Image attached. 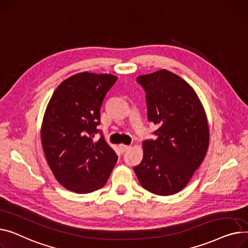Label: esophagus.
<instances>
[{
	"label": "esophagus",
	"mask_w": 248,
	"mask_h": 248,
	"mask_svg": "<svg viewBox=\"0 0 248 248\" xmlns=\"http://www.w3.org/2000/svg\"><path fill=\"white\" fill-rule=\"evenodd\" d=\"M119 148H120V151H121L122 153H124V152H126L127 150H129V149L131 148V146H129V145H125V144H120V145H119Z\"/></svg>",
	"instance_id": "34e87169"
}]
</instances>
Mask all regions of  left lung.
Masks as SVG:
<instances>
[{"label":"left lung","mask_w":248,"mask_h":248,"mask_svg":"<svg viewBox=\"0 0 248 248\" xmlns=\"http://www.w3.org/2000/svg\"><path fill=\"white\" fill-rule=\"evenodd\" d=\"M146 92L148 120L158 125L155 140L143 141L134 172L153 194H175L187 185L209 145L207 116L192 87L168 70L137 77Z\"/></svg>","instance_id":"8db88e82"}]
</instances>
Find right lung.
I'll list each match as a JSON object with an SVG mask.
<instances>
[{"instance_id": "1", "label": "right lung", "mask_w": 248, "mask_h": 248, "mask_svg": "<svg viewBox=\"0 0 248 248\" xmlns=\"http://www.w3.org/2000/svg\"><path fill=\"white\" fill-rule=\"evenodd\" d=\"M117 80L111 74L82 72L64 80L53 93L41 127V142L55 178L76 193L103 187L117 155L102 136L94 141L100 109Z\"/></svg>"}]
</instances>
